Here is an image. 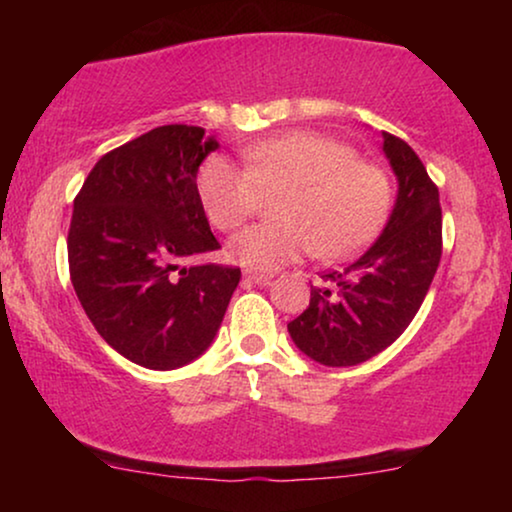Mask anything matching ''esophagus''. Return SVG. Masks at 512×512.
Listing matches in <instances>:
<instances>
[{
    "instance_id": "34e87169",
    "label": "esophagus",
    "mask_w": 512,
    "mask_h": 512,
    "mask_svg": "<svg viewBox=\"0 0 512 512\" xmlns=\"http://www.w3.org/2000/svg\"><path fill=\"white\" fill-rule=\"evenodd\" d=\"M244 277L251 279L256 284H270L272 282V272H263V270H244Z\"/></svg>"
}]
</instances>
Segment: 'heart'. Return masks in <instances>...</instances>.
Wrapping results in <instances>:
<instances>
[{"label":"heart","mask_w":512,"mask_h":512,"mask_svg":"<svg viewBox=\"0 0 512 512\" xmlns=\"http://www.w3.org/2000/svg\"><path fill=\"white\" fill-rule=\"evenodd\" d=\"M242 160L209 156L198 172V193L221 233L244 226L265 193H282L279 221L258 223L230 242V256L249 268H279L310 254L342 261L359 254L387 221L389 174L338 139L286 132L247 144Z\"/></svg>","instance_id":"heart-1"}]
</instances>
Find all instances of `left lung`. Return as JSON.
I'll return each instance as SVG.
<instances>
[{"label":"left lung","instance_id":"left-lung-1","mask_svg":"<svg viewBox=\"0 0 512 512\" xmlns=\"http://www.w3.org/2000/svg\"><path fill=\"white\" fill-rule=\"evenodd\" d=\"M398 200L373 247L321 275L310 305L289 321L293 342L324 366H356L387 349L422 307L443 254L438 186L408 142L384 132Z\"/></svg>","mask_w":512,"mask_h":512}]
</instances>
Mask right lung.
I'll return each mask as SVG.
<instances>
[{
  "label": "right lung",
  "mask_w": 512,
  "mask_h": 512,
  "mask_svg": "<svg viewBox=\"0 0 512 512\" xmlns=\"http://www.w3.org/2000/svg\"><path fill=\"white\" fill-rule=\"evenodd\" d=\"M160 125L97 160L74 198L69 279L95 331L137 366L172 370L212 345L242 272L195 263L221 249L198 167L214 139Z\"/></svg>",
  "instance_id": "1"
}]
</instances>
